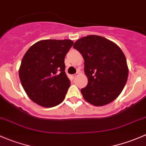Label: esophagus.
Masks as SVG:
<instances>
[{"instance_id":"obj_1","label":"esophagus","mask_w":146,"mask_h":146,"mask_svg":"<svg viewBox=\"0 0 146 146\" xmlns=\"http://www.w3.org/2000/svg\"><path fill=\"white\" fill-rule=\"evenodd\" d=\"M78 75H79V73H78V72H77V73H76V74L73 75V76H72V78H76L77 77V76H78Z\"/></svg>"}]
</instances>
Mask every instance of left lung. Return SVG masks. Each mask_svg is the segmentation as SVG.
I'll return each mask as SVG.
<instances>
[{
  "mask_svg": "<svg viewBox=\"0 0 146 146\" xmlns=\"http://www.w3.org/2000/svg\"><path fill=\"white\" fill-rule=\"evenodd\" d=\"M73 48L85 61L88 85L82 88L84 99L95 106H103L114 101L127 81L129 69L123 51L116 44L98 35L80 38Z\"/></svg>",
  "mask_w": 146,
  "mask_h": 146,
  "instance_id": "obj_1",
  "label": "left lung"
}]
</instances>
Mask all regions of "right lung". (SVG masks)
<instances>
[{"instance_id":"add662e5","label":"right lung","mask_w":146,"mask_h":146,"mask_svg":"<svg viewBox=\"0 0 146 146\" xmlns=\"http://www.w3.org/2000/svg\"><path fill=\"white\" fill-rule=\"evenodd\" d=\"M73 44L70 39H46L35 43L25 53L19 76L34 102L52 107L64 101L70 85L65 72L64 59Z\"/></svg>"}]
</instances>
